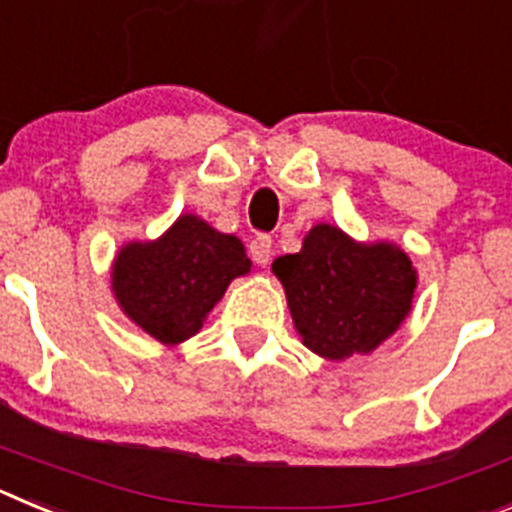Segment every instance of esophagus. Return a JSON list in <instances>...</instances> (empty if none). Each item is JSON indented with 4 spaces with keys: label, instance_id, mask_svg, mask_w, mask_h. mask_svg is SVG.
Instances as JSON below:
<instances>
[{
    "label": "esophagus",
    "instance_id": "34e87169",
    "mask_svg": "<svg viewBox=\"0 0 512 512\" xmlns=\"http://www.w3.org/2000/svg\"><path fill=\"white\" fill-rule=\"evenodd\" d=\"M251 259L259 266H266L271 261V238L269 235H256L251 241Z\"/></svg>",
    "mask_w": 512,
    "mask_h": 512
}]
</instances>
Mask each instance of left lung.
Instances as JSON below:
<instances>
[{
    "mask_svg": "<svg viewBox=\"0 0 512 512\" xmlns=\"http://www.w3.org/2000/svg\"><path fill=\"white\" fill-rule=\"evenodd\" d=\"M302 343L328 361L372 354L413 310L418 271L392 241L361 243L338 225L307 230L297 253L271 264Z\"/></svg>",
    "mask_w": 512,
    "mask_h": 512,
    "instance_id": "obj_1",
    "label": "left lung"
}]
</instances>
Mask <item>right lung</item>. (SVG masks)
<instances>
[{
    "instance_id": "right-lung-1",
    "label": "right lung",
    "mask_w": 512,
    "mask_h": 512,
    "mask_svg": "<svg viewBox=\"0 0 512 512\" xmlns=\"http://www.w3.org/2000/svg\"><path fill=\"white\" fill-rule=\"evenodd\" d=\"M248 271L241 238L184 212L153 241L122 243L110 284L130 323L166 346H179L200 333L228 284Z\"/></svg>"
}]
</instances>
